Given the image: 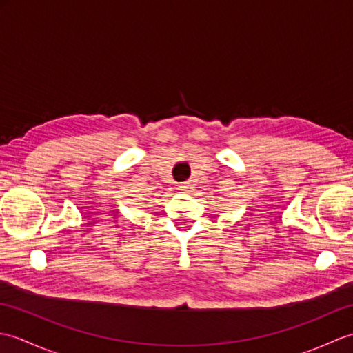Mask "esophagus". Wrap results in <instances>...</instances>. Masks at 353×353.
<instances>
[{
  "mask_svg": "<svg viewBox=\"0 0 353 353\" xmlns=\"http://www.w3.org/2000/svg\"><path fill=\"white\" fill-rule=\"evenodd\" d=\"M179 188H181L182 191H186V190H190V188H192V185H191L190 182H185V183H182L181 186H179Z\"/></svg>",
  "mask_w": 353,
  "mask_h": 353,
  "instance_id": "34e87169",
  "label": "esophagus"
}]
</instances>
